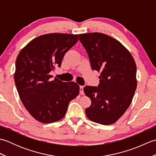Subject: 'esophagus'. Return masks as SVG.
Returning <instances> with one entry per match:
<instances>
[{"label":"esophagus","mask_w":156,"mask_h":156,"mask_svg":"<svg viewBox=\"0 0 156 156\" xmlns=\"http://www.w3.org/2000/svg\"><path fill=\"white\" fill-rule=\"evenodd\" d=\"M80 94H84L83 86H80Z\"/></svg>","instance_id":"obj_1"}]
</instances>
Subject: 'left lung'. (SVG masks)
<instances>
[{
  "label": "left lung",
  "instance_id": "8db88e82",
  "mask_svg": "<svg viewBox=\"0 0 156 156\" xmlns=\"http://www.w3.org/2000/svg\"><path fill=\"white\" fill-rule=\"evenodd\" d=\"M79 40L88 53L92 69L101 72L98 87L84 88L91 100L86 115L97 123H114L127 111L136 90L134 59L120 42L106 34H80Z\"/></svg>",
  "mask_w": 156,
  "mask_h": 156
}]
</instances>
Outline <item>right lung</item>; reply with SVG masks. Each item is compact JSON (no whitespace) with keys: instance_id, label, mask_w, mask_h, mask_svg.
Masks as SVG:
<instances>
[{"instance_id":"right-lung-1","label":"right lung","mask_w":156,"mask_h":156,"mask_svg":"<svg viewBox=\"0 0 156 156\" xmlns=\"http://www.w3.org/2000/svg\"><path fill=\"white\" fill-rule=\"evenodd\" d=\"M78 40V35L49 34L23 48L16 58L14 79L20 99L33 117L43 123L60 120L69 102L79 94L74 82H64L49 72L61 66L65 54Z\"/></svg>"}]
</instances>
